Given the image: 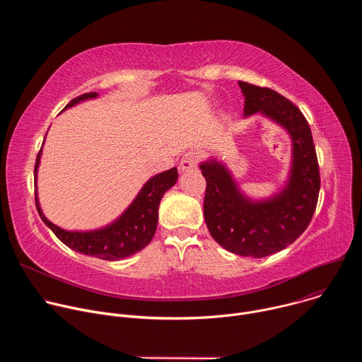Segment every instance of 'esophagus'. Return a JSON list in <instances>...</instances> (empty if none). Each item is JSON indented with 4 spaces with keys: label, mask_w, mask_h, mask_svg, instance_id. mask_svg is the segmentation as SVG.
Segmentation results:
<instances>
[{
    "label": "esophagus",
    "mask_w": 362,
    "mask_h": 362,
    "mask_svg": "<svg viewBox=\"0 0 362 362\" xmlns=\"http://www.w3.org/2000/svg\"><path fill=\"white\" fill-rule=\"evenodd\" d=\"M196 162H197V154L194 151H187L185 156L182 158L180 160V165H179V169L182 172H187V170H192L196 168Z\"/></svg>",
    "instance_id": "34e87169"
}]
</instances>
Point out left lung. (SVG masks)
Masks as SVG:
<instances>
[{"instance_id": "obj_1", "label": "left lung", "mask_w": 362, "mask_h": 362, "mask_svg": "<svg viewBox=\"0 0 362 362\" xmlns=\"http://www.w3.org/2000/svg\"><path fill=\"white\" fill-rule=\"evenodd\" d=\"M239 87L245 95V117L261 113L288 132L292 141L289 177L274 196L253 200L240 192L223 163L203 162V214L222 247L240 256L264 257L293 243L311 222L321 187L320 166L311 129L292 101L267 87L245 81H239Z\"/></svg>"}]
</instances>
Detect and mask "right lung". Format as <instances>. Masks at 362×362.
<instances>
[{"instance_id": "right-lung-1", "label": "right lung", "mask_w": 362, "mask_h": 362, "mask_svg": "<svg viewBox=\"0 0 362 362\" xmlns=\"http://www.w3.org/2000/svg\"><path fill=\"white\" fill-rule=\"evenodd\" d=\"M97 93H86L73 98L64 107H73L80 101L95 98ZM40 148L34 168V186H35V206L41 221L54 232V235L70 249L83 255L94 256L105 261H119L123 257L132 256L146 247L154 236L159 219V204L166 193L177 182V169H169L156 176L150 177L140 189L139 194L130 203L129 208L110 225L88 232L66 230L49 222L41 208L37 194V172L41 159Z\"/></svg>"}]
</instances>
